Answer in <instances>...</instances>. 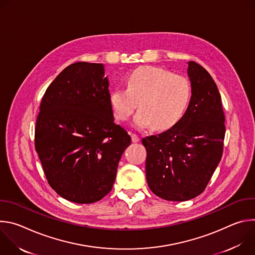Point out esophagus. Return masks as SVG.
Masks as SVG:
<instances>
[{"mask_svg": "<svg viewBox=\"0 0 255 255\" xmlns=\"http://www.w3.org/2000/svg\"><path fill=\"white\" fill-rule=\"evenodd\" d=\"M131 139H132L133 142H138V141L140 140L139 136H138L137 134H135V133H132V134H131Z\"/></svg>", "mask_w": 255, "mask_h": 255, "instance_id": "34e87169", "label": "esophagus"}]
</instances>
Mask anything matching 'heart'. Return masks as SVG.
<instances>
[{
  "label": "heart",
  "instance_id": "obj_1",
  "mask_svg": "<svg viewBox=\"0 0 255 255\" xmlns=\"http://www.w3.org/2000/svg\"><path fill=\"white\" fill-rule=\"evenodd\" d=\"M192 98V85L183 75L156 66H141L127 79V89L118 88L110 94L114 116L126 121L138 108L133 125L139 129L151 126L166 130L184 116Z\"/></svg>",
  "mask_w": 255,
  "mask_h": 255
}]
</instances>
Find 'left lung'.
<instances>
[{"mask_svg":"<svg viewBox=\"0 0 255 255\" xmlns=\"http://www.w3.org/2000/svg\"><path fill=\"white\" fill-rule=\"evenodd\" d=\"M192 98L186 113L170 129L142 139L149 189L163 200L183 202L202 194L219 164L225 116L221 96L209 72L189 62Z\"/></svg>","mask_w":255,"mask_h":255,"instance_id":"1","label":"left lung"}]
</instances>
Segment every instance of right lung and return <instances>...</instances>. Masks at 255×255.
Wrapping results in <instances>:
<instances>
[{
	"label": "right lung",
	"mask_w": 255,
	"mask_h": 255,
	"mask_svg": "<svg viewBox=\"0 0 255 255\" xmlns=\"http://www.w3.org/2000/svg\"><path fill=\"white\" fill-rule=\"evenodd\" d=\"M39 109L35 149L49 186L78 204L103 199L131 143L127 131L114 122L104 65L81 61L65 67Z\"/></svg>",
	"instance_id": "1"
}]
</instances>
